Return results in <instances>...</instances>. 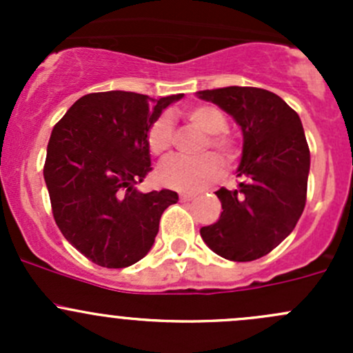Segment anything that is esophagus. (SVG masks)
Returning a JSON list of instances; mask_svg holds the SVG:
<instances>
[{
  "label": "esophagus",
  "mask_w": 353,
  "mask_h": 353,
  "mask_svg": "<svg viewBox=\"0 0 353 353\" xmlns=\"http://www.w3.org/2000/svg\"><path fill=\"white\" fill-rule=\"evenodd\" d=\"M196 198V194L193 193H179V199L181 201H191V199Z\"/></svg>",
  "instance_id": "obj_1"
}]
</instances>
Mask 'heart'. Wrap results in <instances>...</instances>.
Instances as JSON below:
<instances>
[{
	"label": "heart",
	"mask_w": 353,
	"mask_h": 353,
	"mask_svg": "<svg viewBox=\"0 0 353 353\" xmlns=\"http://www.w3.org/2000/svg\"><path fill=\"white\" fill-rule=\"evenodd\" d=\"M186 116L194 126L205 131L203 152L213 148L223 160L236 157V143L223 131L227 130V117L220 109L213 105H194L186 110ZM174 121L169 114H162L150 124L147 133V145L152 155L165 159L172 148ZM222 172V162L213 154H205L198 159H174L162 165L157 172L160 184L184 193H196L208 186Z\"/></svg>",
	"instance_id": "heart-1"
}]
</instances>
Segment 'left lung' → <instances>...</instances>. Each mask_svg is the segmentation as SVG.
Segmentation results:
<instances>
[{"instance_id": "1", "label": "left lung", "mask_w": 353, "mask_h": 353, "mask_svg": "<svg viewBox=\"0 0 353 353\" xmlns=\"http://www.w3.org/2000/svg\"><path fill=\"white\" fill-rule=\"evenodd\" d=\"M196 95L225 110L243 131L239 188L216 191L223 212L199 234L222 258L252 261L282 243L304 212L311 155L301 117L263 88L225 87Z\"/></svg>"}]
</instances>
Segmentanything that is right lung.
<instances>
[{
  "mask_svg": "<svg viewBox=\"0 0 353 353\" xmlns=\"http://www.w3.org/2000/svg\"><path fill=\"white\" fill-rule=\"evenodd\" d=\"M183 94L159 101L110 90L78 99L52 130L44 181L52 215L66 241L95 265L126 268L147 256L169 190L141 193L152 170L150 124Z\"/></svg>",
  "mask_w": 353,
  "mask_h": 353,
  "instance_id": "right-lung-1",
  "label": "right lung"
}]
</instances>
